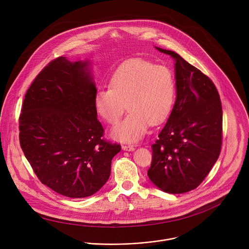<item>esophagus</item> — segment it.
I'll list each match as a JSON object with an SVG mask.
<instances>
[{"mask_svg":"<svg viewBox=\"0 0 249 249\" xmlns=\"http://www.w3.org/2000/svg\"><path fill=\"white\" fill-rule=\"evenodd\" d=\"M122 149L124 151H134V146H132V145H123Z\"/></svg>","mask_w":249,"mask_h":249,"instance_id":"34e87169","label":"esophagus"}]
</instances>
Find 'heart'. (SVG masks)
<instances>
[{
	"label": "heart",
	"mask_w": 249,
	"mask_h": 249,
	"mask_svg": "<svg viewBox=\"0 0 249 249\" xmlns=\"http://www.w3.org/2000/svg\"><path fill=\"white\" fill-rule=\"evenodd\" d=\"M175 97L176 82L170 68L135 58L116 69L109 89L95 91L93 106L97 115L110 124L120 120L127 106L129 113L113 127L112 135L122 142H136L150 124L156 125L167 119Z\"/></svg>",
	"instance_id": "1"
}]
</instances>
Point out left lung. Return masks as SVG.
I'll use <instances>...</instances> for the list:
<instances>
[{
	"label": "left lung",
	"mask_w": 249,
	"mask_h": 249,
	"mask_svg": "<svg viewBox=\"0 0 249 249\" xmlns=\"http://www.w3.org/2000/svg\"><path fill=\"white\" fill-rule=\"evenodd\" d=\"M156 49L174 60L176 100L156 143L148 170L168 194L196 189L216 162L222 144V105L212 81L178 53Z\"/></svg>",
	"instance_id": "1"
}]
</instances>
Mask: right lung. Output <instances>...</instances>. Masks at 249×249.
I'll return each mask as SVG.
<instances>
[{"label": "right lung", "mask_w": 249, "mask_h": 249, "mask_svg": "<svg viewBox=\"0 0 249 249\" xmlns=\"http://www.w3.org/2000/svg\"><path fill=\"white\" fill-rule=\"evenodd\" d=\"M89 67V60H53L28 89L19 117L20 146L34 172L43 184L73 198L99 191L121 151V145L102 139Z\"/></svg>", "instance_id": "obj_1"}]
</instances>
